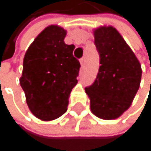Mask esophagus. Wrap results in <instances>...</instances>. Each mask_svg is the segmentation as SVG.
<instances>
[{
  "label": "esophagus",
  "mask_w": 151,
  "mask_h": 151,
  "mask_svg": "<svg viewBox=\"0 0 151 151\" xmlns=\"http://www.w3.org/2000/svg\"><path fill=\"white\" fill-rule=\"evenodd\" d=\"M80 61H81V64L83 66V65H84V63H85V57H82V58L80 60Z\"/></svg>",
  "instance_id": "34e87169"
}]
</instances>
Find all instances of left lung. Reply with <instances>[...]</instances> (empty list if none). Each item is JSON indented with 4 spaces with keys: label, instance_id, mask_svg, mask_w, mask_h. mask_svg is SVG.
<instances>
[{
    "label": "left lung",
    "instance_id": "1",
    "mask_svg": "<svg viewBox=\"0 0 151 151\" xmlns=\"http://www.w3.org/2000/svg\"><path fill=\"white\" fill-rule=\"evenodd\" d=\"M100 68L94 82L85 88L94 115L103 119L119 118L129 108L140 84L141 66L115 28L94 31Z\"/></svg>",
    "mask_w": 151,
    "mask_h": 151
}]
</instances>
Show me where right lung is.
I'll return each mask as SVG.
<instances>
[{
  "instance_id": "add662e5",
  "label": "right lung",
  "mask_w": 151,
  "mask_h": 151,
  "mask_svg": "<svg viewBox=\"0 0 151 151\" xmlns=\"http://www.w3.org/2000/svg\"><path fill=\"white\" fill-rule=\"evenodd\" d=\"M66 32L51 25L40 32L27 50L20 84L32 114L52 120L67 111L68 98L77 84L80 61L73 44L64 42Z\"/></svg>"
}]
</instances>
